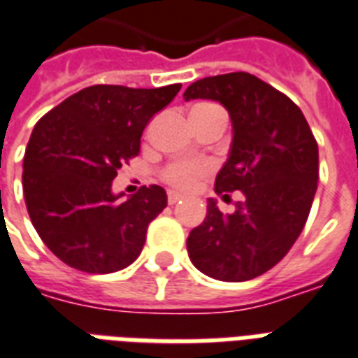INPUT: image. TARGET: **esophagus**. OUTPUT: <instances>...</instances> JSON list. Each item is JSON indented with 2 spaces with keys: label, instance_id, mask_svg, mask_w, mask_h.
Listing matches in <instances>:
<instances>
[{
  "label": "esophagus",
  "instance_id": "obj_1",
  "mask_svg": "<svg viewBox=\"0 0 358 358\" xmlns=\"http://www.w3.org/2000/svg\"><path fill=\"white\" fill-rule=\"evenodd\" d=\"M182 199H184V196L180 195V193H176V191H169V193H167L169 204H176V202H180Z\"/></svg>",
  "mask_w": 358,
  "mask_h": 358
}]
</instances>
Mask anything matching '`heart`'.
I'll use <instances>...</instances> for the list:
<instances>
[{
	"label": "heart",
	"instance_id": "obj_1",
	"mask_svg": "<svg viewBox=\"0 0 358 358\" xmlns=\"http://www.w3.org/2000/svg\"><path fill=\"white\" fill-rule=\"evenodd\" d=\"M199 106H210V103H199ZM210 165L204 162H195V159H180V162L171 163L163 171V178L167 184L178 189H187L201 178L202 174L208 173Z\"/></svg>",
	"mask_w": 358,
	"mask_h": 358
}]
</instances>
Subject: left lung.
I'll use <instances>...</instances> for the list:
<instances>
[{"instance_id":"8db88e82","label":"left lung","mask_w":358,"mask_h":358,"mask_svg":"<svg viewBox=\"0 0 358 358\" xmlns=\"http://www.w3.org/2000/svg\"><path fill=\"white\" fill-rule=\"evenodd\" d=\"M213 100L232 120L229 159L215 191H241L232 213L208 199L206 219L189 232L187 252L204 275L224 282L260 277L303 232L317 189V143L286 94L247 72L191 83L184 100Z\"/></svg>"}]
</instances>
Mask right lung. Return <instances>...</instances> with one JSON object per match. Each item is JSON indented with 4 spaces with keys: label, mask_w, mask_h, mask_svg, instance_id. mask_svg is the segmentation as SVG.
<instances>
[{
    "label": "right lung",
    "mask_w": 358,
    "mask_h": 358,
    "mask_svg": "<svg viewBox=\"0 0 358 358\" xmlns=\"http://www.w3.org/2000/svg\"><path fill=\"white\" fill-rule=\"evenodd\" d=\"M180 87L92 85L36 122L24 156L25 206L42 241L66 266L103 275L137 260L167 193L150 185L124 201L111 185L139 154L146 124Z\"/></svg>",
    "instance_id": "obj_1"
}]
</instances>
